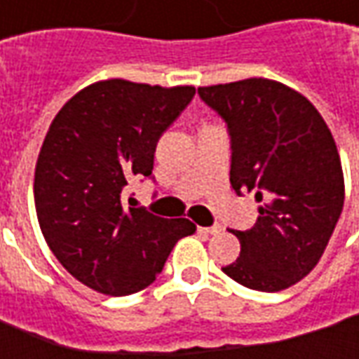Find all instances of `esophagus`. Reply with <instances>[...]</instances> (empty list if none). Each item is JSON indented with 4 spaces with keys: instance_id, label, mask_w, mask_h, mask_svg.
I'll use <instances>...</instances> for the list:
<instances>
[{
    "instance_id": "obj_1",
    "label": "esophagus",
    "mask_w": 359,
    "mask_h": 359,
    "mask_svg": "<svg viewBox=\"0 0 359 359\" xmlns=\"http://www.w3.org/2000/svg\"><path fill=\"white\" fill-rule=\"evenodd\" d=\"M221 231V224H215V226H199V232H205V234H219Z\"/></svg>"
}]
</instances>
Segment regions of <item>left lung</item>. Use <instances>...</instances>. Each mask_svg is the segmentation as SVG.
<instances>
[{
    "label": "left lung",
    "mask_w": 359,
    "mask_h": 359,
    "mask_svg": "<svg viewBox=\"0 0 359 359\" xmlns=\"http://www.w3.org/2000/svg\"><path fill=\"white\" fill-rule=\"evenodd\" d=\"M231 133V185L254 191L258 221L232 232L241 256L222 271L276 293L309 276L344 207V174L330 128L299 91L268 78L199 88Z\"/></svg>",
    "instance_id": "1"
}]
</instances>
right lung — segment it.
<instances>
[{"instance_id": "add662e5", "label": "right lung", "mask_w": 359, "mask_h": 359, "mask_svg": "<svg viewBox=\"0 0 359 359\" xmlns=\"http://www.w3.org/2000/svg\"><path fill=\"white\" fill-rule=\"evenodd\" d=\"M194 95V86L101 80L50 123L34 168L39 224L68 273L97 293L121 297L148 287L175 242L197 229L123 201L133 177L152 174L158 138Z\"/></svg>"}]
</instances>
